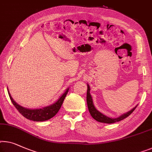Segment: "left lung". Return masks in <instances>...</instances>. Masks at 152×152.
I'll return each instance as SVG.
<instances>
[{"label":"left lung","instance_id":"1","mask_svg":"<svg viewBox=\"0 0 152 152\" xmlns=\"http://www.w3.org/2000/svg\"><path fill=\"white\" fill-rule=\"evenodd\" d=\"M87 106H88V108H89V113L91 117L94 118V119H96V121H98L99 122H101V123H105V124H113L115 123V122L119 121L121 120H123L125 118H126L127 117H128L131 113H132L134 110H135V108H137V106H136L134 108H133L132 110H130V111L127 112L126 113H124L121 116L117 117V118H110L106 115H103L102 113H101L100 112H99L98 110L95 108V106L94 105V103H93V100H92V98L90 94V87L89 85H87Z\"/></svg>","mask_w":152,"mask_h":152}]
</instances>
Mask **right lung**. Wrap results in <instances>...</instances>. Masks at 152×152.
<instances>
[{
    "label": "right lung",
    "instance_id": "add662e5",
    "mask_svg": "<svg viewBox=\"0 0 152 152\" xmlns=\"http://www.w3.org/2000/svg\"><path fill=\"white\" fill-rule=\"evenodd\" d=\"M68 90L69 89H67L61 97L55 103H54L53 104L43 108H39V109H28V108L22 107V106L18 104L13 100L12 97L11 96L10 92H9V89L8 94L11 100V102L13 103V104L16 108L18 112L22 115H23L25 118L29 120H32V121H44L51 119L52 117H53L58 113L60 108L61 107V105L63 101H64V99L65 96H66L67 92H68Z\"/></svg>",
    "mask_w": 152,
    "mask_h": 152
}]
</instances>
